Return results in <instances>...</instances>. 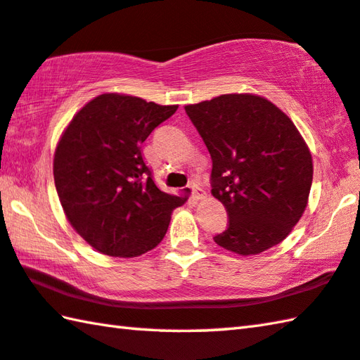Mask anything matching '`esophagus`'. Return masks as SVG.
I'll return each mask as SVG.
<instances>
[{
  "mask_svg": "<svg viewBox=\"0 0 360 360\" xmlns=\"http://www.w3.org/2000/svg\"><path fill=\"white\" fill-rule=\"evenodd\" d=\"M188 188H191L192 198H193V200H202V198H206V192L202 191V188L197 184V182H191V184H188Z\"/></svg>",
  "mask_w": 360,
  "mask_h": 360,
  "instance_id": "obj_1",
  "label": "esophagus"
}]
</instances>
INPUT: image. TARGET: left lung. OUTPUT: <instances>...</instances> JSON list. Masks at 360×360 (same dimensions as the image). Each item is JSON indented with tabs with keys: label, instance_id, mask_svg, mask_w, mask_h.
<instances>
[{
	"label": "left lung",
	"instance_id": "obj_1",
	"mask_svg": "<svg viewBox=\"0 0 360 360\" xmlns=\"http://www.w3.org/2000/svg\"><path fill=\"white\" fill-rule=\"evenodd\" d=\"M186 113L211 154V193L230 219L215 244L247 257L282 243L302 217L313 179L292 121L253 94H221Z\"/></svg>",
	"mask_w": 360,
	"mask_h": 360
}]
</instances>
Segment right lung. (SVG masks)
Returning <instances> with one entry per match:
<instances>
[{
    "mask_svg": "<svg viewBox=\"0 0 360 360\" xmlns=\"http://www.w3.org/2000/svg\"><path fill=\"white\" fill-rule=\"evenodd\" d=\"M178 105L126 94L89 101L61 135L53 176L74 230L108 257H140L165 236L173 209L186 197L162 192L143 160L141 145Z\"/></svg>",
    "mask_w": 360,
    "mask_h": 360,
    "instance_id": "right-lung-1",
    "label": "right lung"
}]
</instances>
